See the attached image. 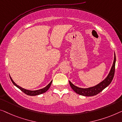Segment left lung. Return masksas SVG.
Here are the masks:
<instances>
[{
    "label": "left lung",
    "mask_w": 122,
    "mask_h": 122,
    "mask_svg": "<svg viewBox=\"0 0 122 122\" xmlns=\"http://www.w3.org/2000/svg\"><path fill=\"white\" fill-rule=\"evenodd\" d=\"M116 61V58L115 52H114L113 62L111 67V68L110 71V72H109L107 76L98 84L94 86L90 87V88H81L74 85L69 81V83H70L71 87L76 93L79 94V95L84 96H92L97 95V94L102 92L104 89L106 88L107 86H108L110 84V83H111L112 79L113 78L114 71H115Z\"/></svg>",
    "instance_id": "left-lung-1"
}]
</instances>
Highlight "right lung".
Segmentation results:
<instances>
[{"label": "right lung", "mask_w": 122, "mask_h": 122, "mask_svg": "<svg viewBox=\"0 0 122 122\" xmlns=\"http://www.w3.org/2000/svg\"><path fill=\"white\" fill-rule=\"evenodd\" d=\"M10 78L11 81L12 82V83H13L14 85H15L17 88H19V89H20L22 92H24V93H25L28 95H30V96H36V95H40V94H41L43 93H44V92H46V91H48L49 89L50 88L51 84L52 81H51L49 84L48 85H46L45 88L41 89H39V90H27V89H26L22 88V87L20 86L19 85L16 84V83L14 82L13 80H12L11 77H10Z\"/></svg>", "instance_id": "add662e5"}]
</instances>
